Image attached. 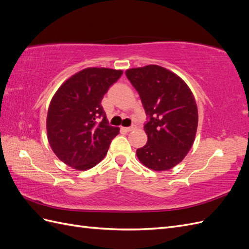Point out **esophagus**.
<instances>
[{"label": "esophagus", "mask_w": 249, "mask_h": 249, "mask_svg": "<svg viewBox=\"0 0 249 249\" xmlns=\"http://www.w3.org/2000/svg\"><path fill=\"white\" fill-rule=\"evenodd\" d=\"M136 129V125H132V126H122V130L124 132H131Z\"/></svg>", "instance_id": "esophagus-1"}]
</instances>
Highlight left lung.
I'll use <instances>...</instances> for the list:
<instances>
[{"label": "left lung", "mask_w": 249, "mask_h": 249, "mask_svg": "<svg viewBox=\"0 0 249 249\" xmlns=\"http://www.w3.org/2000/svg\"><path fill=\"white\" fill-rule=\"evenodd\" d=\"M125 76L148 118L147 142L137 149V158L155 171L173 168L184 160L196 135L198 111L192 91L177 73L159 65L126 70Z\"/></svg>", "instance_id": "8db88e82"}]
</instances>
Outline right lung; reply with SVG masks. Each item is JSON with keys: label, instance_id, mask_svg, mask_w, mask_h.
Listing matches in <instances>:
<instances>
[{"label": "right lung", "instance_id": "1", "mask_svg": "<svg viewBox=\"0 0 249 249\" xmlns=\"http://www.w3.org/2000/svg\"><path fill=\"white\" fill-rule=\"evenodd\" d=\"M123 71L88 67L58 88L50 103L47 134L53 152L67 166L87 170L107 155L119 127L109 125L102 100Z\"/></svg>", "mask_w": 249, "mask_h": 249}]
</instances>
